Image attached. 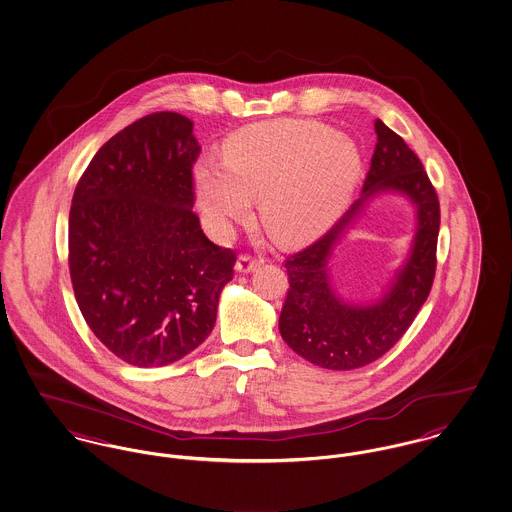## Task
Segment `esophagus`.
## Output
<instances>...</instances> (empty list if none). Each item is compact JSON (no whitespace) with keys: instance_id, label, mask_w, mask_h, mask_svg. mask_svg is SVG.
I'll return each mask as SVG.
<instances>
[{"instance_id":"esophagus-1","label":"esophagus","mask_w":512,"mask_h":512,"mask_svg":"<svg viewBox=\"0 0 512 512\" xmlns=\"http://www.w3.org/2000/svg\"><path fill=\"white\" fill-rule=\"evenodd\" d=\"M264 264V258H254V256H248V254H243V256H239V260H237V271L239 273H250V271H254L256 268H260Z\"/></svg>"}]
</instances>
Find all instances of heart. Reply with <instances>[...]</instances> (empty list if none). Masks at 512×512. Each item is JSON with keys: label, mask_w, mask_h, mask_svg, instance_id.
Segmentation results:
<instances>
[{"label": "heart", "mask_w": 512, "mask_h": 512, "mask_svg": "<svg viewBox=\"0 0 512 512\" xmlns=\"http://www.w3.org/2000/svg\"><path fill=\"white\" fill-rule=\"evenodd\" d=\"M223 162L192 169L198 208L208 229L225 235L252 212L283 244L318 237L331 227L356 189L362 156L349 136L318 121L281 119L248 125L223 146Z\"/></svg>", "instance_id": "obj_1"}]
</instances>
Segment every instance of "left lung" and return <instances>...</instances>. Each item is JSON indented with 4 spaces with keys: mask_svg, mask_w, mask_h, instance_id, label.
<instances>
[{
    "mask_svg": "<svg viewBox=\"0 0 512 512\" xmlns=\"http://www.w3.org/2000/svg\"><path fill=\"white\" fill-rule=\"evenodd\" d=\"M377 144L362 196L322 239L285 260L287 298L279 316L283 341L327 370L362 368L391 349L430 295L439 235V200L424 165L401 136L376 119ZM381 191L404 193L417 208L411 254L390 289L372 305H350L334 293L328 258L334 244Z\"/></svg>",
    "mask_w": 512,
    "mask_h": 512,
    "instance_id": "1",
    "label": "left lung"
}]
</instances>
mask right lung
Instances as JSON below:
<instances>
[{
  "instance_id": "obj_1",
  "label": "right lung",
  "mask_w": 512,
  "mask_h": 512,
  "mask_svg": "<svg viewBox=\"0 0 512 512\" xmlns=\"http://www.w3.org/2000/svg\"><path fill=\"white\" fill-rule=\"evenodd\" d=\"M189 117L158 111L96 152L69 212V271L92 333L138 368L204 343L237 254L192 212L200 146Z\"/></svg>"
}]
</instances>
